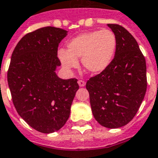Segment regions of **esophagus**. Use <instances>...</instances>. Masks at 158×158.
<instances>
[{
    "label": "esophagus",
    "mask_w": 158,
    "mask_h": 158,
    "mask_svg": "<svg viewBox=\"0 0 158 158\" xmlns=\"http://www.w3.org/2000/svg\"><path fill=\"white\" fill-rule=\"evenodd\" d=\"M78 83H79V87H84L86 83L84 81H83V80H79V81H78Z\"/></svg>",
    "instance_id": "esophagus-1"
}]
</instances>
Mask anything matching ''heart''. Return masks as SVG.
<instances>
[{"instance_id": "obj_1", "label": "heart", "mask_w": 158, "mask_h": 158, "mask_svg": "<svg viewBox=\"0 0 158 158\" xmlns=\"http://www.w3.org/2000/svg\"><path fill=\"white\" fill-rule=\"evenodd\" d=\"M117 48V39L110 30L93 31L74 37L67 43V50L60 48L58 58L66 70L79 66L81 58L83 67L91 74L103 72L112 62Z\"/></svg>"}]
</instances>
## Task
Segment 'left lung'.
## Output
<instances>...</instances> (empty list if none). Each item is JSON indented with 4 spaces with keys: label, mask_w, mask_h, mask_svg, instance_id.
<instances>
[{
    "label": "left lung",
    "mask_w": 158,
    "mask_h": 158,
    "mask_svg": "<svg viewBox=\"0 0 158 158\" xmlns=\"http://www.w3.org/2000/svg\"><path fill=\"white\" fill-rule=\"evenodd\" d=\"M114 33L117 48L106 70L86 83L95 119L105 127L119 128L136 114L147 88L145 58L127 30L107 24Z\"/></svg>",
    "instance_id": "1"
}]
</instances>
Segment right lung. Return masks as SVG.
Masks as SVG:
<instances>
[{
	"mask_svg": "<svg viewBox=\"0 0 158 158\" xmlns=\"http://www.w3.org/2000/svg\"><path fill=\"white\" fill-rule=\"evenodd\" d=\"M67 31L40 28L22 38L11 56L7 79L13 103L22 118L40 132L49 134L66 123L79 89L76 79H62L56 70L60 42Z\"/></svg>",
	"mask_w": 158,
	"mask_h": 158,
	"instance_id": "right-lung-1",
	"label": "right lung"
}]
</instances>
